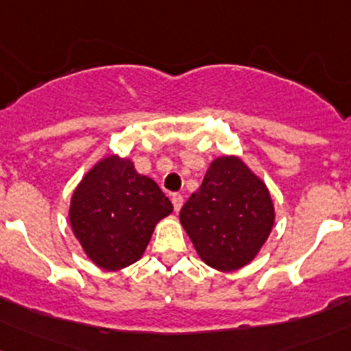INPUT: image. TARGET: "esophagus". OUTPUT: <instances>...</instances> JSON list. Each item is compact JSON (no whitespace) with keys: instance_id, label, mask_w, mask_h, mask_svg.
I'll use <instances>...</instances> for the list:
<instances>
[{"instance_id":"obj_1","label":"esophagus","mask_w":351,"mask_h":351,"mask_svg":"<svg viewBox=\"0 0 351 351\" xmlns=\"http://www.w3.org/2000/svg\"><path fill=\"white\" fill-rule=\"evenodd\" d=\"M171 201H172V204H174V209H176V211H179V209H180V208H182V202H184V197H182V196H180V194H172Z\"/></svg>"}]
</instances>
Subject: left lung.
<instances>
[{
  "label": "left lung",
  "instance_id": "1",
  "mask_svg": "<svg viewBox=\"0 0 351 351\" xmlns=\"http://www.w3.org/2000/svg\"><path fill=\"white\" fill-rule=\"evenodd\" d=\"M179 218L202 262L228 272L258 254L274 226V204L265 184L240 158L219 157Z\"/></svg>",
  "mask_w": 351,
  "mask_h": 351
}]
</instances>
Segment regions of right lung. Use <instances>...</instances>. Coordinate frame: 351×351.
Listing matches in <instances>:
<instances>
[{"instance_id": "add662e5", "label": "right lung", "mask_w": 351, "mask_h": 351, "mask_svg": "<svg viewBox=\"0 0 351 351\" xmlns=\"http://www.w3.org/2000/svg\"><path fill=\"white\" fill-rule=\"evenodd\" d=\"M172 202L150 177L111 155L103 158L72 194V231L86 255L104 270L132 265L149 245L155 225Z\"/></svg>"}]
</instances>
